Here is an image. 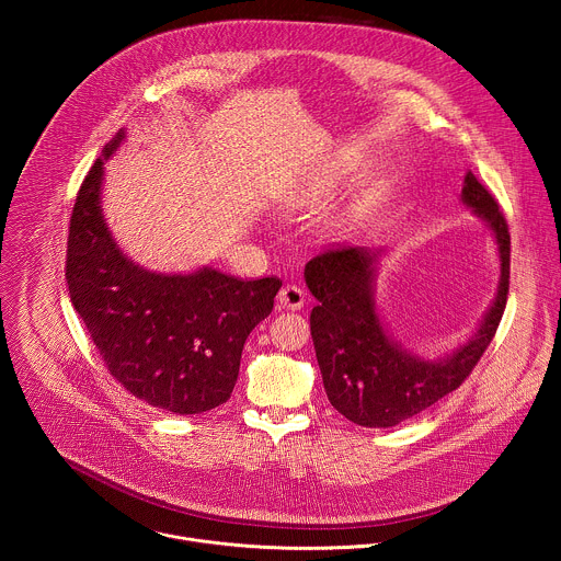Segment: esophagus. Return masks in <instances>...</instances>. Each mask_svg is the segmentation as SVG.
I'll return each mask as SVG.
<instances>
[{
    "mask_svg": "<svg viewBox=\"0 0 561 561\" xmlns=\"http://www.w3.org/2000/svg\"><path fill=\"white\" fill-rule=\"evenodd\" d=\"M304 290L295 284H288L284 286L279 293H277V304L282 308H288V310H299L304 306Z\"/></svg>",
    "mask_w": 561,
    "mask_h": 561,
    "instance_id": "esophagus-1",
    "label": "esophagus"
}]
</instances>
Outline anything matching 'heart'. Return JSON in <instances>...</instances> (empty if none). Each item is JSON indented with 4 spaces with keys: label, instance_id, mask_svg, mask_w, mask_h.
Returning <instances> with one entry per match:
<instances>
[{
    "label": "heart",
    "instance_id": "obj_1",
    "mask_svg": "<svg viewBox=\"0 0 561 561\" xmlns=\"http://www.w3.org/2000/svg\"><path fill=\"white\" fill-rule=\"evenodd\" d=\"M342 173H344V169L342 167H335V169H331V171H324L322 173V178H319V182H317V186H319V193H324V191H329V188H333L335 184H337V180L342 178ZM373 199V191H362L359 195H357V202H355V208L359 210V208H364V206H368V202Z\"/></svg>",
    "mask_w": 561,
    "mask_h": 561
}]
</instances>
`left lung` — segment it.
Listing matches in <instances>:
<instances>
[{
    "mask_svg": "<svg viewBox=\"0 0 561 561\" xmlns=\"http://www.w3.org/2000/svg\"><path fill=\"white\" fill-rule=\"evenodd\" d=\"M461 204L482 219L500 253L497 295L472 335L444 357L426 359L404 348L377 310V264L383 251L335 249L312 257L304 268L317 306L310 335L331 404L353 424L390 428L435 402L470 375L493 342L506 308L511 277V234L495 197L468 171Z\"/></svg>",
    "mask_w": 561,
    "mask_h": 561,
    "instance_id": "left-lung-1",
    "label": "left lung"
}]
</instances>
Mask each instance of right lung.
I'll return each mask as SVG.
<instances>
[{
  "mask_svg": "<svg viewBox=\"0 0 561 561\" xmlns=\"http://www.w3.org/2000/svg\"><path fill=\"white\" fill-rule=\"evenodd\" d=\"M122 128L77 193L66 282L111 375L148 407L199 415L230 397L251 331L273 310L277 277L244 282L210 266L154 273L135 264L104 219V162Z\"/></svg>",
  "mask_w": 561,
  "mask_h": 561,
  "instance_id": "add662e5",
  "label": "right lung"
}]
</instances>
